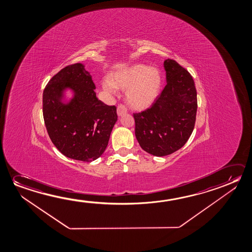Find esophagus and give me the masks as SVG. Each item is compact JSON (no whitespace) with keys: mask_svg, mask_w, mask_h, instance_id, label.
I'll list each match as a JSON object with an SVG mask.
<instances>
[{"mask_svg":"<svg viewBox=\"0 0 252 252\" xmlns=\"http://www.w3.org/2000/svg\"><path fill=\"white\" fill-rule=\"evenodd\" d=\"M128 113V108L124 106V104H120L117 107V115L119 116H124Z\"/></svg>","mask_w":252,"mask_h":252,"instance_id":"esophagus-1","label":"esophagus"}]
</instances>
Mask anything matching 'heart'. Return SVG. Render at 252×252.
I'll return each instance as SVG.
<instances>
[{
  "label": "heart",
  "instance_id": "heart-1",
  "mask_svg": "<svg viewBox=\"0 0 252 252\" xmlns=\"http://www.w3.org/2000/svg\"><path fill=\"white\" fill-rule=\"evenodd\" d=\"M163 76L159 70L146 64H136L113 73L102 83L105 90H127L126 99L135 109L148 108L159 95Z\"/></svg>",
  "mask_w": 252,
  "mask_h": 252
}]
</instances>
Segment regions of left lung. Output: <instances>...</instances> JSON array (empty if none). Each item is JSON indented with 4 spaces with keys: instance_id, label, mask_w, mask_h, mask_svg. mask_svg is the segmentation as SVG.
<instances>
[{
    "instance_id": "obj_1",
    "label": "left lung",
    "mask_w": 252,
    "mask_h": 252,
    "mask_svg": "<svg viewBox=\"0 0 252 252\" xmlns=\"http://www.w3.org/2000/svg\"><path fill=\"white\" fill-rule=\"evenodd\" d=\"M166 81L151 108L134 113L135 134L141 148L167 156L184 146L194 128L197 92L192 75L175 60H164Z\"/></svg>"
}]
</instances>
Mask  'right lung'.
Here are the masks:
<instances>
[{
	"label": "right lung",
	"mask_w": 252,
	"mask_h": 252,
	"mask_svg": "<svg viewBox=\"0 0 252 252\" xmlns=\"http://www.w3.org/2000/svg\"><path fill=\"white\" fill-rule=\"evenodd\" d=\"M75 92L72 101H60L63 91ZM90 73L80 63L61 69L49 80L43 93V116L49 136L63 155L91 162L107 148L117 121L116 106H108L96 97Z\"/></svg>",
	"instance_id": "1"
}]
</instances>
